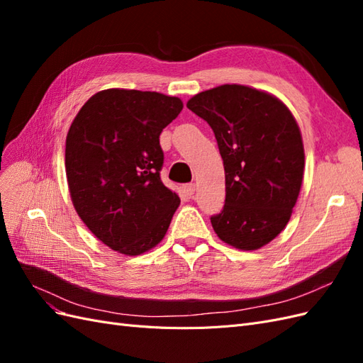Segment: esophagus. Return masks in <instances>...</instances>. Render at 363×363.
Listing matches in <instances>:
<instances>
[{"label": "esophagus", "mask_w": 363, "mask_h": 363, "mask_svg": "<svg viewBox=\"0 0 363 363\" xmlns=\"http://www.w3.org/2000/svg\"><path fill=\"white\" fill-rule=\"evenodd\" d=\"M182 189H183V194H184L186 196H189V199H191V196H192L194 192H195V184H194V183H188V184H184Z\"/></svg>", "instance_id": "esophagus-1"}]
</instances>
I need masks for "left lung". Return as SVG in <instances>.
<instances>
[{"instance_id":"obj_1","label":"left lung","mask_w":363,"mask_h":363,"mask_svg":"<svg viewBox=\"0 0 363 363\" xmlns=\"http://www.w3.org/2000/svg\"><path fill=\"white\" fill-rule=\"evenodd\" d=\"M188 108L212 127L225 171V204L211 216L218 238L257 250L286 227L298 199L304 148L298 124L276 96L242 84L196 94Z\"/></svg>"}]
</instances>
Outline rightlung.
<instances>
[{
  "mask_svg": "<svg viewBox=\"0 0 363 363\" xmlns=\"http://www.w3.org/2000/svg\"><path fill=\"white\" fill-rule=\"evenodd\" d=\"M177 96L106 89L84 103L67 136L71 200L86 227L125 256L156 247L180 204L160 180L162 130L182 112Z\"/></svg>",
  "mask_w": 363,
  "mask_h": 363,
  "instance_id": "right-lung-1",
  "label": "right lung"
}]
</instances>
